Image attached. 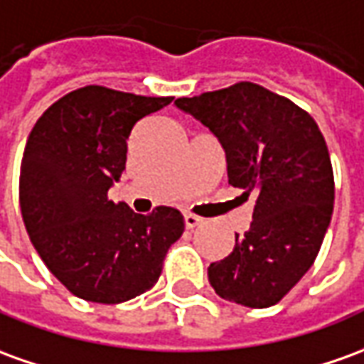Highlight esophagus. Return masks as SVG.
<instances>
[{"label": "esophagus", "mask_w": 364, "mask_h": 364, "mask_svg": "<svg viewBox=\"0 0 364 364\" xmlns=\"http://www.w3.org/2000/svg\"><path fill=\"white\" fill-rule=\"evenodd\" d=\"M202 222H204V220H202V218H200V215H196V214H186V215H184V224H186L188 230H194V228H198V225L202 224Z\"/></svg>", "instance_id": "1"}]
</instances>
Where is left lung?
I'll return each instance as SVG.
<instances>
[{
	"mask_svg": "<svg viewBox=\"0 0 364 364\" xmlns=\"http://www.w3.org/2000/svg\"><path fill=\"white\" fill-rule=\"evenodd\" d=\"M225 150L228 180L255 198L254 220L232 254L210 263L208 279L225 301L263 309L279 303L319 254L335 180L313 117L255 82L176 99Z\"/></svg>",
	"mask_w": 364,
	"mask_h": 364,
	"instance_id": "8db88e82",
	"label": "left lung"
}]
</instances>
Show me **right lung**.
<instances>
[{"instance_id": "1", "label": "right lung", "mask_w": 364, "mask_h": 364, "mask_svg": "<svg viewBox=\"0 0 364 364\" xmlns=\"http://www.w3.org/2000/svg\"><path fill=\"white\" fill-rule=\"evenodd\" d=\"M172 99L87 85L53 102L27 139L19 174L25 230L49 272L85 301L114 305L150 289L184 232L176 208L142 215L109 200L130 130Z\"/></svg>"}]
</instances>
